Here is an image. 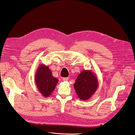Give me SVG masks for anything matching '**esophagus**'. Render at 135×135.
I'll use <instances>...</instances> for the list:
<instances>
[{"label":"esophagus","instance_id":"obj_1","mask_svg":"<svg viewBox=\"0 0 135 135\" xmlns=\"http://www.w3.org/2000/svg\"><path fill=\"white\" fill-rule=\"evenodd\" d=\"M69 80V78H63V81H68Z\"/></svg>","mask_w":135,"mask_h":135}]
</instances>
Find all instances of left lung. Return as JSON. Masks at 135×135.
I'll return each mask as SVG.
<instances>
[{
	"mask_svg": "<svg viewBox=\"0 0 135 135\" xmlns=\"http://www.w3.org/2000/svg\"><path fill=\"white\" fill-rule=\"evenodd\" d=\"M96 76L90 70H83L78 76L74 88L79 98L83 100L89 99L98 87Z\"/></svg>",
	"mask_w": 135,
	"mask_h": 135,
	"instance_id": "obj_1",
	"label": "left lung"
}]
</instances>
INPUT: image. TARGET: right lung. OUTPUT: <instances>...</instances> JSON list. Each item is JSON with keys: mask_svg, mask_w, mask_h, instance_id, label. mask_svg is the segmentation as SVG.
<instances>
[{"mask_svg": "<svg viewBox=\"0 0 135 135\" xmlns=\"http://www.w3.org/2000/svg\"><path fill=\"white\" fill-rule=\"evenodd\" d=\"M35 82L40 93L43 96L47 97L55 89L58 79L52 76L48 66L41 64L36 74Z\"/></svg>", "mask_w": 135, "mask_h": 135, "instance_id": "add662e5", "label": "right lung"}]
</instances>
